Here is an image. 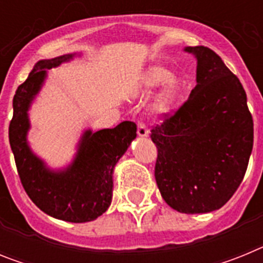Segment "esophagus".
Listing matches in <instances>:
<instances>
[{
    "label": "esophagus",
    "instance_id": "esophagus-1",
    "mask_svg": "<svg viewBox=\"0 0 263 263\" xmlns=\"http://www.w3.org/2000/svg\"><path fill=\"white\" fill-rule=\"evenodd\" d=\"M137 133H138V136L141 137V138H146V137H148V130L147 127H146V125L142 124V122H139Z\"/></svg>",
    "mask_w": 263,
    "mask_h": 263
}]
</instances>
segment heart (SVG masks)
Returning <instances> with one entry per match:
<instances>
[{
	"label": "heart",
	"instance_id": "1",
	"mask_svg": "<svg viewBox=\"0 0 263 263\" xmlns=\"http://www.w3.org/2000/svg\"><path fill=\"white\" fill-rule=\"evenodd\" d=\"M173 72L166 67L154 64L146 68L139 76V87L146 92L163 87L154 103V111L157 115H167L175 105L179 97L178 81L173 79Z\"/></svg>",
	"mask_w": 263,
	"mask_h": 263
}]
</instances>
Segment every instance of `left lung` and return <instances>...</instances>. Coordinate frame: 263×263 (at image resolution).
Here are the masks:
<instances>
[{"mask_svg": "<svg viewBox=\"0 0 263 263\" xmlns=\"http://www.w3.org/2000/svg\"><path fill=\"white\" fill-rule=\"evenodd\" d=\"M196 58V87L175 115L152 130L155 180L180 213L220 210L242 182L253 150V118L238 78L204 46Z\"/></svg>", "mask_w": 263, "mask_h": 263, "instance_id": "1", "label": "left lung"}]
</instances>
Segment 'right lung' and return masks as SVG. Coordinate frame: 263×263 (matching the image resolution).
Masks as SVG:
<instances>
[{"label": "right lung", "mask_w": 263, "mask_h": 263, "mask_svg": "<svg viewBox=\"0 0 263 263\" xmlns=\"http://www.w3.org/2000/svg\"><path fill=\"white\" fill-rule=\"evenodd\" d=\"M67 53L36 63L13 99V118L9 141L23 188L32 203L51 217L68 222L96 220L109 208L113 192V171L137 137V125L124 121L113 129L92 132L80 137L78 152L64 168L53 170L32 152L27 141L31 127L29 110L47 79V69L72 60Z\"/></svg>", "instance_id": "add662e5"}]
</instances>
